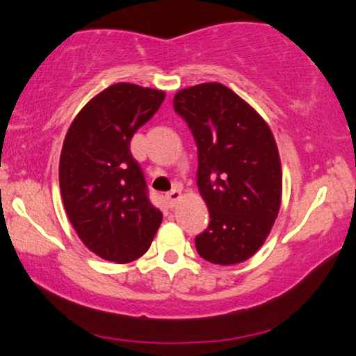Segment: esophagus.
I'll list each match as a JSON object with an SVG mask.
<instances>
[{
  "mask_svg": "<svg viewBox=\"0 0 356 356\" xmlns=\"http://www.w3.org/2000/svg\"><path fill=\"white\" fill-rule=\"evenodd\" d=\"M181 188L179 187H175V188H172V191H170L168 195H165V198H168V203H169V207H175V203H177V200L179 198H181Z\"/></svg>",
  "mask_w": 356,
  "mask_h": 356,
  "instance_id": "obj_1",
  "label": "esophagus"
}]
</instances>
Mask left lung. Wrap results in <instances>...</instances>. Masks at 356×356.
<instances>
[{
  "mask_svg": "<svg viewBox=\"0 0 356 356\" xmlns=\"http://www.w3.org/2000/svg\"><path fill=\"white\" fill-rule=\"evenodd\" d=\"M198 149L197 186L210 225L195 238L208 262L234 265L257 252L282 203V163L267 122L221 83L174 96Z\"/></svg>",
  "mask_w": 356,
  "mask_h": 356,
  "instance_id": "1",
  "label": "left lung"
}]
</instances>
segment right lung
Segmentation results:
<instances>
[{"label":"right lung","instance_id":"right-lung-1","mask_svg":"<svg viewBox=\"0 0 356 356\" xmlns=\"http://www.w3.org/2000/svg\"><path fill=\"white\" fill-rule=\"evenodd\" d=\"M164 97L158 89L112 84L79 111L66 131L60 156L65 211L83 244L108 262L141 257L163 221L130 140Z\"/></svg>","mask_w":356,"mask_h":356}]
</instances>
